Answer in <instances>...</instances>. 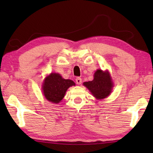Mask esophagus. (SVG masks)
<instances>
[{"label":"esophagus","instance_id":"obj_1","mask_svg":"<svg viewBox=\"0 0 153 153\" xmlns=\"http://www.w3.org/2000/svg\"><path fill=\"white\" fill-rule=\"evenodd\" d=\"M76 83L78 84V85H79V84L82 83V79L81 77H77V78L76 79Z\"/></svg>","mask_w":153,"mask_h":153}]
</instances>
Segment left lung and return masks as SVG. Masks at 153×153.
Returning a JSON list of instances; mask_svg holds the SVG:
<instances>
[{"label": "left lung", "mask_w": 153, "mask_h": 153, "mask_svg": "<svg viewBox=\"0 0 153 153\" xmlns=\"http://www.w3.org/2000/svg\"><path fill=\"white\" fill-rule=\"evenodd\" d=\"M111 80V77L108 71L98 70L94 74L93 80L84 82L83 85L97 99H102L108 97L111 93L113 87Z\"/></svg>", "instance_id": "obj_1"}]
</instances>
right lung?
<instances>
[{
    "instance_id": "obj_1",
    "label": "right lung",
    "mask_w": 153,
    "mask_h": 153,
    "mask_svg": "<svg viewBox=\"0 0 153 153\" xmlns=\"http://www.w3.org/2000/svg\"><path fill=\"white\" fill-rule=\"evenodd\" d=\"M72 85H75L72 80L65 79L60 74L52 73L44 81L43 94L48 101L57 104L62 100L67 89Z\"/></svg>"
}]
</instances>
